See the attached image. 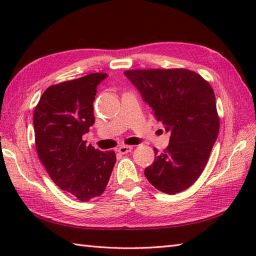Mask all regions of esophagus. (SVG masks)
Segmentation results:
<instances>
[{
	"mask_svg": "<svg viewBox=\"0 0 256 256\" xmlns=\"http://www.w3.org/2000/svg\"><path fill=\"white\" fill-rule=\"evenodd\" d=\"M133 150V148L132 146H130V145H122V146H120V148H118V152L120 154H128V153H130V152H131Z\"/></svg>",
	"mask_w": 256,
	"mask_h": 256,
	"instance_id": "34e87169",
	"label": "esophagus"
}]
</instances>
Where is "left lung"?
<instances>
[{"instance_id": "obj_1", "label": "left lung", "mask_w": 256, "mask_h": 256, "mask_svg": "<svg viewBox=\"0 0 256 256\" xmlns=\"http://www.w3.org/2000/svg\"><path fill=\"white\" fill-rule=\"evenodd\" d=\"M124 74L170 133L164 152L154 148L155 160L145 168V176L162 192H180L204 172L218 138L214 92L200 74L188 69H136Z\"/></svg>"}]
</instances>
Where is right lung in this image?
Instances as JSON below:
<instances>
[{
    "instance_id": "right-lung-1",
    "label": "right lung",
    "mask_w": 256,
    "mask_h": 256,
    "mask_svg": "<svg viewBox=\"0 0 256 256\" xmlns=\"http://www.w3.org/2000/svg\"><path fill=\"white\" fill-rule=\"evenodd\" d=\"M106 74L50 86L34 111L38 157L57 186L80 201H89L106 190L116 156L86 145L82 135L94 124L96 86Z\"/></svg>"
}]
</instances>
